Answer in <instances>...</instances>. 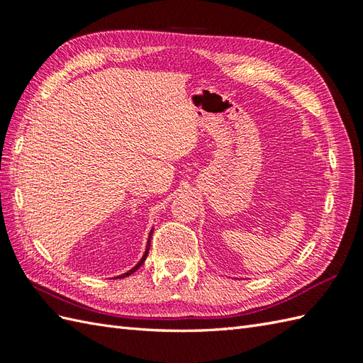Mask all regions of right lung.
<instances>
[{
    "label": "right lung",
    "instance_id": "add662e5",
    "mask_svg": "<svg viewBox=\"0 0 363 363\" xmlns=\"http://www.w3.org/2000/svg\"><path fill=\"white\" fill-rule=\"evenodd\" d=\"M151 235H152V229H151V233H150V237H148V242H146V248H145V252H143V256H142V259L138 260V264L135 265V267H133L129 269V272H126V273H123V274H120V276H117V277H126V276H129V274H133L134 272H137L138 268L142 267V264L145 262V259H146V256H148V251H150V245H151Z\"/></svg>",
    "mask_w": 363,
    "mask_h": 363
}]
</instances>
